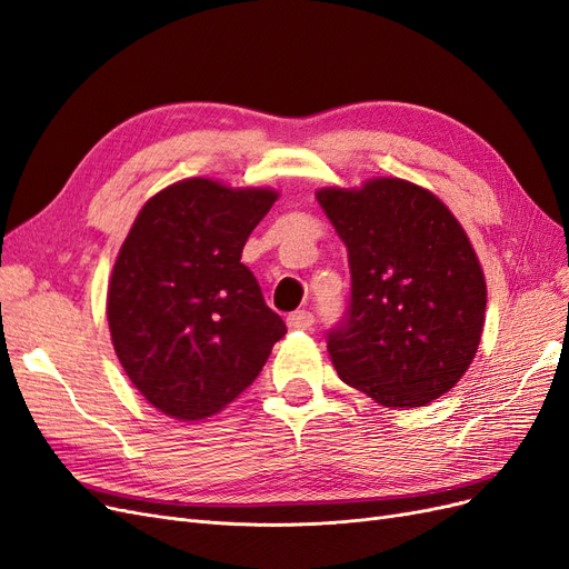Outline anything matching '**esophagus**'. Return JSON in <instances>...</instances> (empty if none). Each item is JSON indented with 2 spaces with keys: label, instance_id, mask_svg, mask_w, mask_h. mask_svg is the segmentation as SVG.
Segmentation results:
<instances>
[{
  "label": "esophagus",
  "instance_id": "esophagus-1",
  "mask_svg": "<svg viewBox=\"0 0 569 569\" xmlns=\"http://www.w3.org/2000/svg\"><path fill=\"white\" fill-rule=\"evenodd\" d=\"M313 322H316V316L311 311H299V313H291L287 318L289 330H311Z\"/></svg>",
  "mask_w": 569,
  "mask_h": 569
}]
</instances>
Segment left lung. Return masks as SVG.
<instances>
[{
    "instance_id": "obj_1",
    "label": "left lung",
    "mask_w": 569,
    "mask_h": 569,
    "mask_svg": "<svg viewBox=\"0 0 569 569\" xmlns=\"http://www.w3.org/2000/svg\"><path fill=\"white\" fill-rule=\"evenodd\" d=\"M349 251L347 316L327 332L337 375L387 408H418L470 368L487 282L443 201L399 178L316 192Z\"/></svg>"
}]
</instances>
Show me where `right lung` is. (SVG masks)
<instances>
[{"instance_id":"1","label":"right lung","mask_w":569,"mask_h":569,"mask_svg":"<svg viewBox=\"0 0 569 569\" xmlns=\"http://www.w3.org/2000/svg\"><path fill=\"white\" fill-rule=\"evenodd\" d=\"M278 192L189 178L153 194L118 251L107 316L116 356L144 399L206 420L263 370L287 332L239 263Z\"/></svg>"}]
</instances>
